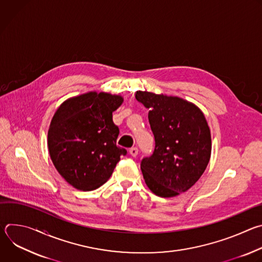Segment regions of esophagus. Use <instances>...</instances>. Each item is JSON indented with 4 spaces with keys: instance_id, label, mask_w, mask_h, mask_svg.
Returning a JSON list of instances; mask_svg holds the SVG:
<instances>
[{
    "instance_id": "obj_1",
    "label": "esophagus",
    "mask_w": 262,
    "mask_h": 262,
    "mask_svg": "<svg viewBox=\"0 0 262 262\" xmlns=\"http://www.w3.org/2000/svg\"><path fill=\"white\" fill-rule=\"evenodd\" d=\"M128 151H129V154H130L132 157H137V156H138V152H139L137 147H132Z\"/></svg>"
}]
</instances>
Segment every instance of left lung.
Returning <instances> with one entry per match:
<instances>
[{
  "label": "left lung",
  "mask_w": 262,
  "mask_h": 262,
  "mask_svg": "<svg viewBox=\"0 0 262 262\" xmlns=\"http://www.w3.org/2000/svg\"><path fill=\"white\" fill-rule=\"evenodd\" d=\"M136 98L149 108L155 136L151 157L141 162L147 186L169 198L191 189L205 171L211 154V137L202 111L177 96L137 91Z\"/></svg>",
  "instance_id": "1"
}]
</instances>
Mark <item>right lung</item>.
Here are the masks:
<instances>
[{
  "mask_svg": "<svg viewBox=\"0 0 262 262\" xmlns=\"http://www.w3.org/2000/svg\"><path fill=\"white\" fill-rule=\"evenodd\" d=\"M122 102L120 95L93 91L65 100L56 111L48 133L49 151L73 188H99L126 155L116 145L119 128L113 122V112Z\"/></svg>",
  "mask_w": 262,
  "mask_h": 262,
  "instance_id": "right-lung-1",
  "label": "right lung"
}]
</instances>
